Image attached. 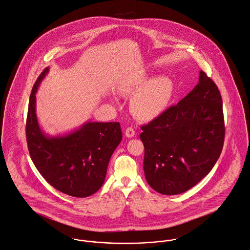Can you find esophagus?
I'll return each instance as SVG.
<instances>
[{"mask_svg": "<svg viewBox=\"0 0 250 250\" xmlns=\"http://www.w3.org/2000/svg\"><path fill=\"white\" fill-rule=\"evenodd\" d=\"M125 136L127 138H133L135 136V130L133 128H131V127H128L126 129V131H125Z\"/></svg>", "mask_w": 250, "mask_h": 250, "instance_id": "esophagus-1", "label": "esophagus"}]
</instances>
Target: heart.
<instances>
[{"label":"heart","instance_id":"obj_1","mask_svg":"<svg viewBox=\"0 0 250 250\" xmlns=\"http://www.w3.org/2000/svg\"><path fill=\"white\" fill-rule=\"evenodd\" d=\"M118 90L122 95H134L131 110L137 118L151 121L166 110L173 95V83L167 77L150 81L146 76H139L123 82ZM112 101L117 102L114 97Z\"/></svg>","mask_w":250,"mask_h":250}]
</instances>
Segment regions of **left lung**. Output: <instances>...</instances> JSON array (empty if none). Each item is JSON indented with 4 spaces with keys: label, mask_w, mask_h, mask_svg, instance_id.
<instances>
[{
    "label": "left lung",
    "mask_w": 250,
    "mask_h": 250,
    "mask_svg": "<svg viewBox=\"0 0 250 250\" xmlns=\"http://www.w3.org/2000/svg\"><path fill=\"white\" fill-rule=\"evenodd\" d=\"M141 129L150 187L163 195L189 190L211 170L222 151L225 127L217 86L201 71L190 93Z\"/></svg>",
    "instance_id": "left-lung-1"
}]
</instances>
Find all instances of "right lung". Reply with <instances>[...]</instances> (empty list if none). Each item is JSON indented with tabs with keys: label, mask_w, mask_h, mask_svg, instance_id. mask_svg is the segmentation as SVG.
Returning <instances> with one entry per match:
<instances>
[{
	"label": "right lung",
	"mask_w": 250,
	"mask_h": 250,
	"mask_svg": "<svg viewBox=\"0 0 250 250\" xmlns=\"http://www.w3.org/2000/svg\"><path fill=\"white\" fill-rule=\"evenodd\" d=\"M49 68L43 70L29 100L26 137L30 156L43 178L64 194L85 198L104 184L108 162L122 140L119 122L87 121L67 134L49 136L40 127L36 93Z\"/></svg>",
	"instance_id": "1"
}]
</instances>
